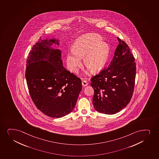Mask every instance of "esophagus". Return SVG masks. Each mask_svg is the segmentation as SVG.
I'll use <instances>...</instances> for the list:
<instances>
[{
    "instance_id": "1",
    "label": "esophagus",
    "mask_w": 159,
    "mask_h": 159,
    "mask_svg": "<svg viewBox=\"0 0 159 159\" xmlns=\"http://www.w3.org/2000/svg\"><path fill=\"white\" fill-rule=\"evenodd\" d=\"M82 86L84 87L88 85V83L86 81L83 80L82 81Z\"/></svg>"
}]
</instances>
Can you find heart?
Masks as SVG:
<instances>
[{
  "label": "heart",
  "mask_w": 159,
  "mask_h": 159,
  "mask_svg": "<svg viewBox=\"0 0 159 159\" xmlns=\"http://www.w3.org/2000/svg\"><path fill=\"white\" fill-rule=\"evenodd\" d=\"M73 52H68L66 61L69 70L77 72L82 64L83 57L84 66L88 68L86 72L101 71L108 61L110 49L107 43L102 42V37L98 34H88L77 39L72 46Z\"/></svg>",
  "instance_id": "1"
}]
</instances>
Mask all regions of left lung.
Segmentation results:
<instances>
[{"instance_id": "1", "label": "left lung", "mask_w": 159, "mask_h": 159, "mask_svg": "<svg viewBox=\"0 0 159 159\" xmlns=\"http://www.w3.org/2000/svg\"><path fill=\"white\" fill-rule=\"evenodd\" d=\"M119 44L108 67L91 79L93 104L101 113L112 115L128 105L133 95L136 64L127 44L117 37Z\"/></svg>"}]
</instances>
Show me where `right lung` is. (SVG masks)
I'll return each mask as SVG.
<instances>
[{"instance_id":"add662e5","label":"right lung","mask_w":159,"mask_h":159,"mask_svg":"<svg viewBox=\"0 0 159 159\" xmlns=\"http://www.w3.org/2000/svg\"><path fill=\"white\" fill-rule=\"evenodd\" d=\"M56 38L39 39L30 51L26 64V79L30 95L39 110L52 118L71 113L82 89L80 78L63 65L61 53L52 45Z\"/></svg>"}]
</instances>
